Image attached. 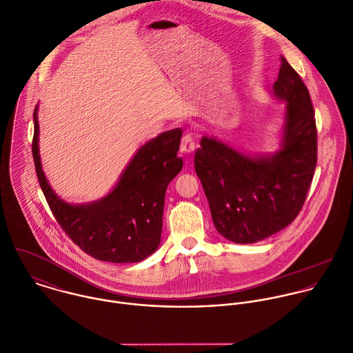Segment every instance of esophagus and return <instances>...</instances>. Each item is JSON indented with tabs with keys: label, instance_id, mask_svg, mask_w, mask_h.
<instances>
[{
	"label": "esophagus",
	"instance_id": "34e87169",
	"mask_svg": "<svg viewBox=\"0 0 353 353\" xmlns=\"http://www.w3.org/2000/svg\"><path fill=\"white\" fill-rule=\"evenodd\" d=\"M195 150V143L191 134H184L181 139V144H180V151L183 154H191Z\"/></svg>",
	"mask_w": 353,
	"mask_h": 353
}]
</instances>
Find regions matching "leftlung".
I'll return each instance as SVG.
<instances>
[{
  "mask_svg": "<svg viewBox=\"0 0 353 353\" xmlns=\"http://www.w3.org/2000/svg\"><path fill=\"white\" fill-rule=\"evenodd\" d=\"M274 95L285 102L281 150L248 157L203 136L195 172L219 234L236 244L262 241L301 212L317 163V130L309 91L281 57Z\"/></svg>",
  "mask_w": 353,
  "mask_h": 353,
  "instance_id": "1",
  "label": "left lung"
}]
</instances>
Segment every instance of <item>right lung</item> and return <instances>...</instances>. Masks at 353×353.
<instances>
[{"mask_svg":"<svg viewBox=\"0 0 353 353\" xmlns=\"http://www.w3.org/2000/svg\"><path fill=\"white\" fill-rule=\"evenodd\" d=\"M33 117L32 152L37 179L69 239L87 255L103 262L136 263L152 255L161 244L166 188L183 168L177 157L183 132H165L143 145L106 196L70 205L52 191L46 179L39 154L37 106Z\"/></svg>","mask_w":353,"mask_h":353,"instance_id":"add662e5","label":"right lung"}]
</instances>
